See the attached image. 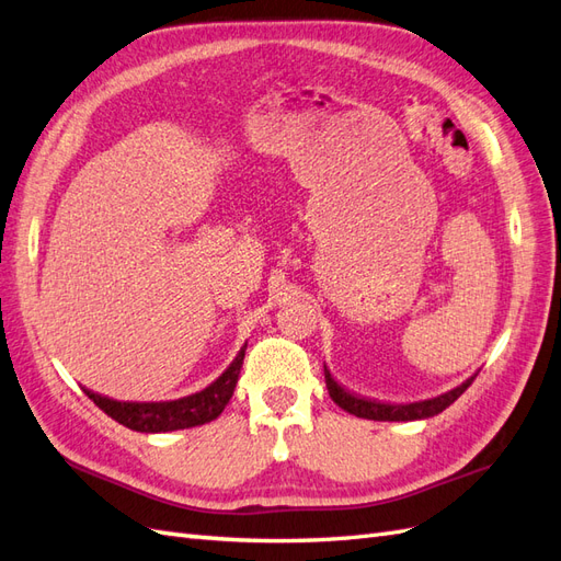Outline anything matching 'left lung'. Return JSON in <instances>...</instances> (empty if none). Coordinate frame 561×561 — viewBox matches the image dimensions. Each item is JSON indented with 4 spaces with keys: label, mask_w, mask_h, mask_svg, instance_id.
Listing matches in <instances>:
<instances>
[{
    "label": "left lung",
    "mask_w": 561,
    "mask_h": 561,
    "mask_svg": "<svg viewBox=\"0 0 561 561\" xmlns=\"http://www.w3.org/2000/svg\"><path fill=\"white\" fill-rule=\"evenodd\" d=\"M324 381H327V391L332 396L334 403L346 410L355 417H363V420H375V422H414V420H428L434 417V414L443 412L445 408H450L455 400L462 396L471 381H462L457 386V389L448 391V393H440L436 398H428V400H420V403H379V400H369V398H360V396H353L346 389H341V386L334 381V377L329 375V369L324 367Z\"/></svg>",
    "instance_id": "left-lung-1"
}]
</instances>
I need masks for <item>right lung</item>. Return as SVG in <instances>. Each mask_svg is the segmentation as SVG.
Instances as JSON below:
<instances>
[{
    "mask_svg": "<svg viewBox=\"0 0 561 561\" xmlns=\"http://www.w3.org/2000/svg\"><path fill=\"white\" fill-rule=\"evenodd\" d=\"M243 355H247V343L237 353L222 375L215 379L204 391L184 396L178 400H161V403H133V400H113L106 396H99L90 389H84L90 400L99 410H104L111 420L118 424L141 431V434H165V431H178V428H192L208 424L220 417V412L232 398L237 389V379L243 365Z\"/></svg>",
    "mask_w": 561,
    "mask_h": 561,
    "instance_id": "add662e5",
    "label": "right lung"
}]
</instances>
